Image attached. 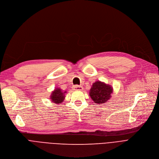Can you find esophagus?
<instances>
[{"label": "esophagus", "instance_id": "1", "mask_svg": "<svg viewBox=\"0 0 159 159\" xmlns=\"http://www.w3.org/2000/svg\"><path fill=\"white\" fill-rule=\"evenodd\" d=\"M74 89L76 90H82L83 89L82 86H79V85H76L74 87Z\"/></svg>", "mask_w": 159, "mask_h": 159}]
</instances>
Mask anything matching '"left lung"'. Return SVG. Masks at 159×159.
Listing matches in <instances>:
<instances>
[{
    "mask_svg": "<svg viewBox=\"0 0 159 159\" xmlns=\"http://www.w3.org/2000/svg\"><path fill=\"white\" fill-rule=\"evenodd\" d=\"M90 96L95 103H105L109 100L113 93V88L108 84L97 81L93 83L90 90Z\"/></svg>",
    "mask_w": 159,
    "mask_h": 159,
    "instance_id": "left-lung-1",
    "label": "left lung"
}]
</instances>
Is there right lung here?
Segmentation results:
<instances>
[{
	"label": "right lung",
	"mask_w": 159,
	"mask_h": 159,
	"mask_svg": "<svg viewBox=\"0 0 159 159\" xmlns=\"http://www.w3.org/2000/svg\"><path fill=\"white\" fill-rule=\"evenodd\" d=\"M67 92H63L61 89L60 88H56L54 91L51 93V101L54 102L56 104H60L64 101L65 96V94H66Z\"/></svg>",
	"instance_id": "obj_1"
}]
</instances>
